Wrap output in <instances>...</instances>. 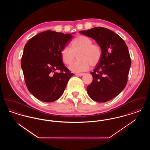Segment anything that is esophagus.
Instances as JSON below:
<instances>
[{
    "instance_id": "obj_1",
    "label": "esophagus",
    "mask_w": 150,
    "mask_h": 150,
    "mask_svg": "<svg viewBox=\"0 0 150 150\" xmlns=\"http://www.w3.org/2000/svg\"><path fill=\"white\" fill-rule=\"evenodd\" d=\"M75 75H76V76H83V75H84V74H83V73H76Z\"/></svg>"
}]
</instances>
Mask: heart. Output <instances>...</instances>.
<instances>
[{"instance_id": "1", "label": "heart", "mask_w": 150, "mask_h": 150, "mask_svg": "<svg viewBox=\"0 0 150 150\" xmlns=\"http://www.w3.org/2000/svg\"><path fill=\"white\" fill-rule=\"evenodd\" d=\"M71 48L66 47L61 52L62 61L70 66L74 62L76 55L78 60L70 67V70L74 72L87 71L90 66L94 67L98 64L102 57V50L100 46L93 44V40L89 37L80 35L75 38L71 43Z\"/></svg>"}]
</instances>
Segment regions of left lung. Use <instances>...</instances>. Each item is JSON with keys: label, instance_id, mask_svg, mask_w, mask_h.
I'll return each mask as SVG.
<instances>
[{"label": "left lung", "instance_id": "8db88e82", "mask_svg": "<svg viewBox=\"0 0 150 150\" xmlns=\"http://www.w3.org/2000/svg\"><path fill=\"white\" fill-rule=\"evenodd\" d=\"M80 33L93 38L102 50V57L91 72L93 81L86 90L91 99L105 102L113 99L125 88L131 59L124 40L112 31L96 27Z\"/></svg>", "mask_w": 150, "mask_h": 150}]
</instances>
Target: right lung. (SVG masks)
I'll return each instance as SVG.
<instances>
[{
    "instance_id": "add662e5",
    "label": "right lung",
    "mask_w": 150,
    "mask_h": 150,
    "mask_svg": "<svg viewBox=\"0 0 150 150\" xmlns=\"http://www.w3.org/2000/svg\"><path fill=\"white\" fill-rule=\"evenodd\" d=\"M72 37L47 30L31 38L25 45L22 69L29 92L37 99L52 102L64 93L74 74L65 67L61 52Z\"/></svg>"
}]
</instances>
